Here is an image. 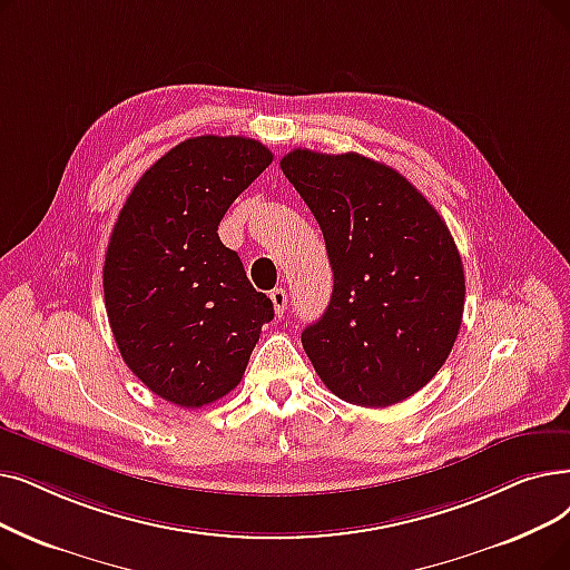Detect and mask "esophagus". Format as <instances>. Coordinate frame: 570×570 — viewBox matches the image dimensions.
Masks as SVG:
<instances>
[{
    "label": "esophagus",
    "instance_id": "obj_1",
    "mask_svg": "<svg viewBox=\"0 0 570 570\" xmlns=\"http://www.w3.org/2000/svg\"><path fill=\"white\" fill-rule=\"evenodd\" d=\"M269 301H272V305H275L277 316H284L286 305H288V295H286V291H284V288H275V291L269 293Z\"/></svg>",
    "mask_w": 570,
    "mask_h": 570
}]
</instances>
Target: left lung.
<instances>
[{"instance_id": "left-lung-1", "label": "left lung", "mask_w": 570, "mask_h": 570, "mask_svg": "<svg viewBox=\"0 0 570 570\" xmlns=\"http://www.w3.org/2000/svg\"><path fill=\"white\" fill-rule=\"evenodd\" d=\"M282 171L324 233L331 303L303 346L337 399L389 407L424 389L461 328L465 277L448 224L401 171L295 148Z\"/></svg>"}]
</instances>
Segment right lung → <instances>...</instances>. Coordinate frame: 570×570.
I'll list each match as a JSON object with an SVG mask.
<instances>
[{
	"label": "right lung",
	"mask_w": 570,
	"mask_h": 570,
	"mask_svg": "<svg viewBox=\"0 0 570 570\" xmlns=\"http://www.w3.org/2000/svg\"><path fill=\"white\" fill-rule=\"evenodd\" d=\"M269 163L249 137H190L144 171L118 214L105 258L109 326L144 386L179 407L230 393L275 316L218 239L220 218Z\"/></svg>",
	"instance_id": "1"
}]
</instances>
